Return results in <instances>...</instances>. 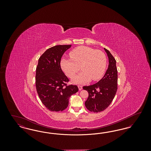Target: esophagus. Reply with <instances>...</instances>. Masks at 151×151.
Segmentation results:
<instances>
[{"instance_id":"1","label":"esophagus","mask_w":151,"mask_h":151,"mask_svg":"<svg viewBox=\"0 0 151 151\" xmlns=\"http://www.w3.org/2000/svg\"><path fill=\"white\" fill-rule=\"evenodd\" d=\"M78 88H79V91H81L83 89V86H78Z\"/></svg>"}]
</instances>
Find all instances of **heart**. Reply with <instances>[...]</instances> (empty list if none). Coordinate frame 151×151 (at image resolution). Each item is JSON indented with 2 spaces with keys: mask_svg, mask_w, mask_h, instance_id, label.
<instances>
[{
  "mask_svg": "<svg viewBox=\"0 0 151 151\" xmlns=\"http://www.w3.org/2000/svg\"><path fill=\"white\" fill-rule=\"evenodd\" d=\"M71 59L63 58L60 60V67L65 74L73 78L79 71L82 72L72 79L75 84H85L100 79L106 70L107 59L101 51L96 50L87 46H79L70 52Z\"/></svg>",
  "mask_w": 151,
  "mask_h": 151,
  "instance_id": "1",
  "label": "heart"
}]
</instances>
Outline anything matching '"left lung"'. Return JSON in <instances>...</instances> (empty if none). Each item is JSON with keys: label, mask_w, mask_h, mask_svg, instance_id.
Wrapping results in <instances>:
<instances>
[{"label": "left lung", "mask_w": 151, "mask_h": 151, "mask_svg": "<svg viewBox=\"0 0 151 151\" xmlns=\"http://www.w3.org/2000/svg\"><path fill=\"white\" fill-rule=\"evenodd\" d=\"M109 58L108 70L104 77L97 83L83 86L89 96L85 105L90 111L99 113L104 111L110 105L117 91L118 71L115 58L110 51L104 48Z\"/></svg>", "instance_id": "left-lung-1"}]
</instances>
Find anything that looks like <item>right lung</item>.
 <instances>
[{"mask_svg": "<svg viewBox=\"0 0 151 151\" xmlns=\"http://www.w3.org/2000/svg\"><path fill=\"white\" fill-rule=\"evenodd\" d=\"M71 47V45L51 47L38 59L36 89L42 104L51 111L64 110L68 105L70 96L79 91L76 86L67 85L69 80L60 67L61 58Z\"/></svg>", "mask_w": 151, "mask_h": 151, "instance_id": "obj_1", "label": "right lung"}]
</instances>
